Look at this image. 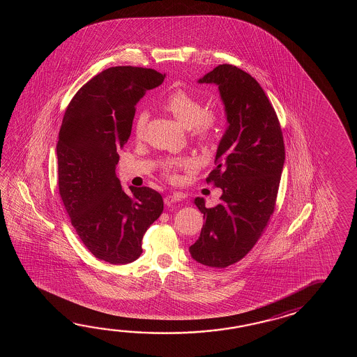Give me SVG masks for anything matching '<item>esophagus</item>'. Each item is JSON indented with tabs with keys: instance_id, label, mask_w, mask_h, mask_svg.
Masks as SVG:
<instances>
[{
	"instance_id": "esophagus-1",
	"label": "esophagus",
	"mask_w": 357,
	"mask_h": 357,
	"mask_svg": "<svg viewBox=\"0 0 357 357\" xmlns=\"http://www.w3.org/2000/svg\"><path fill=\"white\" fill-rule=\"evenodd\" d=\"M163 200H165V204L166 205L175 204V203H178L181 200V195L180 194H171V195H166Z\"/></svg>"
}]
</instances>
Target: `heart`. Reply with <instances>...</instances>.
<instances>
[{"label":"heart","mask_w":357,"mask_h":357,"mask_svg":"<svg viewBox=\"0 0 357 357\" xmlns=\"http://www.w3.org/2000/svg\"><path fill=\"white\" fill-rule=\"evenodd\" d=\"M163 108L174 114L176 120L181 122L185 128H189L190 134L199 142H209L214 135V130L218 122V114L215 109L206 107L204 102L195 94L183 89H176L169 93L163 100ZM146 121V114L140 112L134 122L135 134H140ZM197 166L195 160L190 157H181L166 162L165 175L169 180L175 178L177 169L190 171Z\"/></svg>","instance_id":"heart-1"}]
</instances>
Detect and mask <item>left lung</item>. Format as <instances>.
Here are the masks:
<instances>
[{
	"instance_id": "obj_1",
	"label": "left lung",
	"mask_w": 357,
	"mask_h": 357,
	"mask_svg": "<svg viewBox=\"0 0 357 357\" xmlns=\"http://www.w3.org/2000/svg\"><path fill=\"white\" fill-rule=\"evenodd\" d=\"M199 83L218 85L228 128L215 154L217 167L205 178L223 194L213 208L202 197L194 200L205 225L190 254L203 266L226 268L246 257L273 215L284 143L273 106L250 74L223 63Z\"/></svg>"
}]
</instances>
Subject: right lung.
Instances as JSON below:
<instances>
[{"label":"right lung","instance_id":"right-lung-1","mask_svg":"<svg viewBox=\"0 0 357 357\" xmlns=\"http://www.w3.org/2000/svg\"><path fill=\"white\" fill-rule=\"evenodd\" d=\"M165 76L153 68H106L76 91L63 114L57 142L60 197L85 248L109 264L137 260L145 231L163 212L158 191L131 186L126 194L114 169L135 105Z\"/></svg>","mask_w":357,"mask_h":357}]
</instances>
